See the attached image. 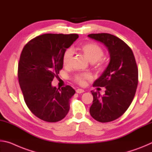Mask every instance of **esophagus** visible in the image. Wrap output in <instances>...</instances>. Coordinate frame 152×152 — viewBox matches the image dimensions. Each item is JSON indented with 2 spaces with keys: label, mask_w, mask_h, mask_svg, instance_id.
Returning <instances> with one entry per match:
<instances>
[{
  "label": "esophagus",
  "mask_w": 152,
  "mask_h": 152,
  "mask_svg": "<svg viewBox=\"0 0 152 152\" xmlns=\"http://www.w3.org/2000/svg\"><path fill=\"white\" fill-rule=\"evenodd\" d=\"M76 92H77V93H78V94H80V93H83V92H84V91L83 89H81V88H78V89H76Z\"/></svg>",
  "instance_id": "obj_1"
}]
</instances>
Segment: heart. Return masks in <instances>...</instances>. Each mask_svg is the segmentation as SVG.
<instances>
[{"label": "heart", "mask_w": 152, "mask_h": 152, "mask_svg": "<svg viewBox=\"0 0 152 152\" xmlns=\"http://www.w3.org/2000/svg\"><path fill=\"white\" fill-rule=\"evenodd\" d=\"M80 50L85 56V57L92 63L95 68L98 69L102 68L103 65V61L101 58L104 56V50L101 46L95 43H86L81 45ZM72 56V50L70 49L65 51L62 58V63L64 66L69 67L70 66ZM91 78V74L88 72H82L76 74L74 77V80L80 85L83 86L85 84L86 80H88Z\"/></svg>", "instance_id": "b5f03b06"}]
</instances>
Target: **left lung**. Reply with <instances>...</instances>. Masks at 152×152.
I'll use <instances>...</instances> for the list:
<instances>
[{
    "mask_svg": "<svg viewBox=\"0 0 152 152\" xmlns=\"http://www.w3.org/2000/svg\"><path fill=\"white\" fill-rule=\"evenodd\" d=\"M88 36L103 43L110 54L107 68L93 84L105 87V94L101 96L99 91H91L93 101L90 114L97 121H113L124 114L135 94L138 69L135 56L128 45L116 36L104 33Z\"/></svg>",
    "mask_w": 152,
    "mask_h": 152,
    "instance_id": "8db88e82",
    "label": "left lung"
}]
</instances>
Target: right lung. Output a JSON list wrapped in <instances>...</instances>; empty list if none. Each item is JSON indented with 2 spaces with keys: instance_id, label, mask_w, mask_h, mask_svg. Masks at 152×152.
Returning <instances> with one entry per match:
<instances>
[{
  "instance_id": "obj_1",
  "label": "right lung",
  "mask_w": 152,
  "mask_h": 152,
  "mask_svg": "<svg viewBox=\"0 0 152 152\" xmlns=\"http://www.w3.org/2000/svg\"><path fill=\"white\" fill-rule=\"evenodd\" d=\"M78 38V34L46 33L30 40L20 53L18 78L25 102L44 121L58 122L70 110L75 91L68 85L56 88L51 82L63 68L64 53Z\"/></svg>"
}]
</instances>
